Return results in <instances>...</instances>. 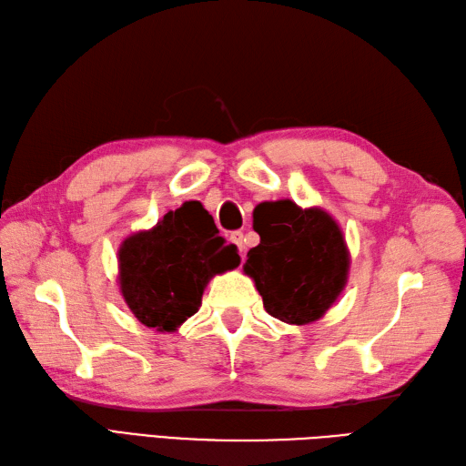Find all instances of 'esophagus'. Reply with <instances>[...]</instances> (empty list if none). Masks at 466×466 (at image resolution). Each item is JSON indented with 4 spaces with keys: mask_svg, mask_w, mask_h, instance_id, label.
Here are the masks:
<instances>
[{
    "mask_svg": "<svg viewBox=\"0 0 466 466\" xmlns=\"http://www.w3.org/2000/svg\"><path fill=\"white\" fill-rule=\"evenodd\" d=\"M230 242L238 246V249H240V254H244V232H232L230 234Z\"/></svg>",
    "mask_w": 466,
    "mask_h": 466,
    "instance_id": "obj_1",
    "label": "esophagus"
}]
</instances>
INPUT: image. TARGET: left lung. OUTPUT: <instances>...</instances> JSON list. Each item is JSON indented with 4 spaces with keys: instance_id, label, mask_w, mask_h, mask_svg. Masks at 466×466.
Returning a JSON list of instances; mask_svg holds the SVG:
<instances>
[{
    "instance_id": "8db88e82",
    "label": "left lung",
    "mask_w": 466,
    "mask_h": 466,
    "mask_svg": "<svg viewBox=\"0 0 466 466\" xmlns=\"http://www.w3.org/2000/svg\"><path fill=\"white\" fill-rule=\"evenodd\" d=\"M259 244L248 252L246 276L256 281L266 311L283 323L323 317L349 279L350 254L337 220L293 200L269 202L259 217Z\"/></svg>"
}]
</instances>
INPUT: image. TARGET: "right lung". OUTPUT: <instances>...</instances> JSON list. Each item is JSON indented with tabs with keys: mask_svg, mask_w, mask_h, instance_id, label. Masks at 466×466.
Instances as JSON below:
<instances>
[{
	"mask_svg": "<svg viewBox=\"0 0 466 466\" xmlns=\"http://www.w3.org/2000/svg\"><path fill=\"white\" fill-rule=\"evenodd\" d=\"M238 264L236 246L224 244L210 214L193 200L167 212L151 230L126 238L117 279L141 325L173 332L198 311L210 278Z\"/></svg>",
	"mask_w": 466,
	"mask_h": 466,
	"instance_id": "right-lung-1",
	"label": "right lung"
}]
</instances>
